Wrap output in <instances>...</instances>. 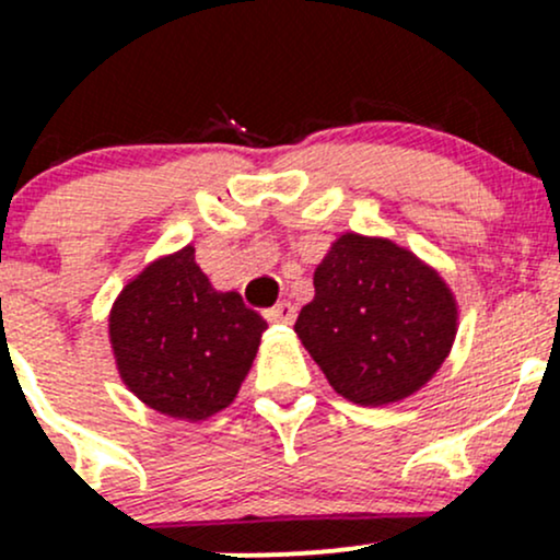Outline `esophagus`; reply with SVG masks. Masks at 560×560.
<instances>
[{"label": "esophagus", "mask_w": 560, "mask_h": 560, "mask_svg": "<svg viewBox=\"0 0 560 560\" xmlns=\"http://www.w3.org/2000/svg\"><path fill=\"white\" fill-rule=\"evenodd\" d=\"M266 318L271 320V324H292L294 318H298V307L292 305V302H279V305L268 307L266 311Z\"/></svg>", "instance_id": "34e87169"}]
</instances>
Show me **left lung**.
Instances as JSON below:
<instances>
[{
    "label": "left lung",
    "instance_id": "obj_1",
    "mask_svg": "<svg viewBox=\"0 0 560 560\" xmlns=\"http://www.w3.org/2000/svg\"><path fill=\"white\" fill-rule=\"evenodd\" d=\"M300 342L339 395L358 405L405 400L445 363L458 305L434 268L382 236L342 234L313 273Z\"/></svg>",
    "mask_w": 560,
    "mask_h": 560
}]
</instances>
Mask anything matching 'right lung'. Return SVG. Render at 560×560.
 Listing matches in <instances>:
<instances>
[{
    "label": "right lung",
    "mask_w": 560,
    "mask_h": 560,
    "mask_svg": "<svg viewBox=\"0 0 560 560\" xmlns=\"http://www.w3.org/2000/svg\"><path fill=\"white\" fill-rule=\"evenodd\" d=\"M266 329L242 294L213 289L191 244L150 262L110 311L124 384L152 410L182 421H202L234 402Z\"/></svg>",
    "instance_id": "1"
}]
</instances>
